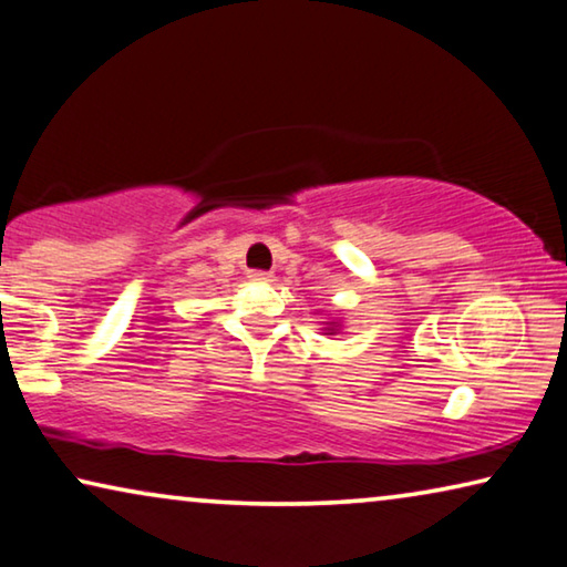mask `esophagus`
<instances>
[{"label":"esophagus","instance_id":"obj_1","mask_svg":"<svg viewBox=\"0 0 567 567\" xmlns=\"http://www.w3.org/2000/svg\"><path fill=\"white\" fill-rule=\"evenodd\" d=\"M249 280H251V282H269V280H272V275L261 272V269H251Z\"/></svg>","mask_w":567,"mask_h":567}]
</instances>
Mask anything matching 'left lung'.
I'll return each instance as SVG.
<instances>
[{
    "instance_id": "1",
    "label": "left lung",
    "mask_w": 567,
    "mask_h": 567,
    "mask_svg": "<svg viewBox=\"0 0 567 567\" xmlns=\"http://www.w3.org/2000/svg\"><path fill=\"white\" fill-rule=\"evenodd\" d=\"M326 331H328V336H333L336 331H341V328H338V323H328Z\"/></svg>"
}]
</instances>
